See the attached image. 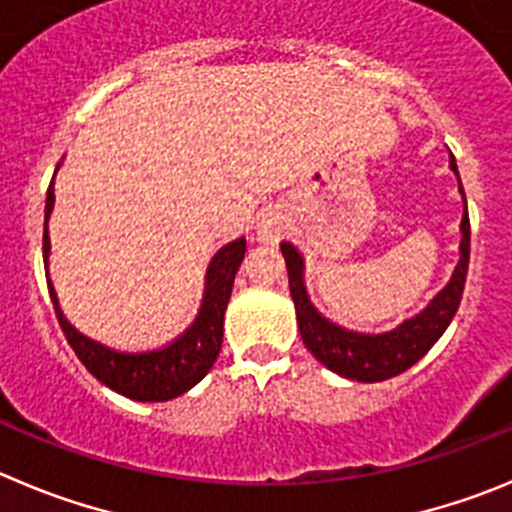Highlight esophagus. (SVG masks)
Listing matches in <instances>:
<instances>
[{
    "instance_id": "obj_1",
    "label": "esophagus",
    "mask_w": 512,
    "mask_h": 512,
    "mask_svg": "<svg viewBox=\"0 0 512 512\" xmlns=\"http://www.w3.org/2000/svg\"><path fill=\"white\" fill-rule=\"evenodd\" d=\"M262 240H278V237H275V232L265 229V232H262Z\"/></svg>"
}]
</instances>
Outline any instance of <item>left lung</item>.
Returning <instances> with one entry per match:
<instances>
[{"label":"left lung","instance_id":"8db88e82","mask_svg":"<svg viewBox=\"0 0 512 512\" xmlns=\"http://www.w3.org/2000/svg\"><path fill=\"white\" fill-rule=\"evenodd\" d=\"M450 166L457 174L455 159L450 161ZM457 181H460V174H457ZM462 199H465V191H462ZM460 229V262H457L455 272H452L450 283L434 295L432 303L422 313H417L414 318H407V321L399 323V326L386 333L348 331V328L338 326L331 318L318 313V308L310 303L308 290H305L303 283V257H300V252L290 242H283L280 250H283L285 267H288L290 295H293L300 338H303L305 348L323 366H328L333 374L351 381H364V384L391 379V376H399L407 369H412L419 358L439 341V336L447 331V326L455 318L457 308H460L462 290H465L467 280V265H470V217H467V199Z\"/></svg>","mask_w":512,"mask_h":512}]
</instances>
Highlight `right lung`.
<instances>
[{"mask_svg":"<svg viewBox=\"0 0 512 512\" xmlns=\"http://www.w3.org/2000/svg\"><path fill=\"white\" fill-rule=\"evenodd\" d=\"M60 169V166H57ZM57 174V171H55ZM55 207V186L50 184L45 202V234H42V257H50V234H47V219ZM247 242L245 237L224 245L212 257L207 267V285H204V300L197 318L171 343L151 351H116L93 338L83 336L68 318L62 315L60 303L52 283H47L55 308L57 323L62 333L73 346L75 356L83 361L85 369L105 384L108 389L128 396L136 401H169L189 391L191 386L207 376L219 356L224 336V310H227L229 295H232L234 275L245 260Z\"/></svg>","mask_w":512,"mask_h":512,"instance_id":"obj_1","label":"right lung"}]
</instances>
